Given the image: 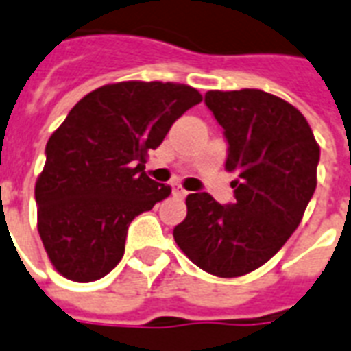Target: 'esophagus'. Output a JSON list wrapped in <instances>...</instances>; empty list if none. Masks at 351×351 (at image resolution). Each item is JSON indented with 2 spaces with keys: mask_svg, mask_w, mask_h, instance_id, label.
<instances>
[{
  "mask_svg": "<svg viewBox=\"0 0 351 351\" xmlns=\"http://www.w3.org/2000/svg\"><path fill=\"white\" fill-rule=\"evenodd\" d=\"M186 194H189V192H186L183 186H179V184H176V186H173V195H176V197H184Z\"/></svg>",
  "mask_w": 351,
  "mask_h": 351,
  "instance_id": "esophagus-1",
  "label": "esophagus"
}]
</instances>
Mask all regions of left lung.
Wrapping results in <instances>:
<instances>
[{"label": "left lung", "instance_id": "8db88e82", "mask_svg": "<svg viewBox=\"0 0 351 351\" xmlns=\"http://www.w3.org/2000/svg\"><path fill=\"white\" fill-rule=\"evenodd\" d=\"M205 102L229 143L225 170L238 176L236 201L225 206L206 192L189 194L173 240L197 267L234 278L269 262L300 225L320 148L306 117L276 95L214 89Z\"/></svg>", "mask_w": 351, "mask_h": 351}]
</instances>
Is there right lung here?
Returning a JSON list of instances; mask_svg holds the SVG:
<instances>
[{"mask_svg": "<svg viewBox=\"0 0 351 351\" xmlns=\"http://www.w3.org/2000/svg\"><path fill=\"white\" fill-rule=\"evenodd\" d=\"M201 100L186 84H106L54 130L34 195L38 234L62 276L95 282L121 262L133 218L172 194L146 176L148 152Z\"/></svg>", "mask_w": 351, "mask_h": 351, "instance_id": "1", "label": "right lung"}]
</instances>
